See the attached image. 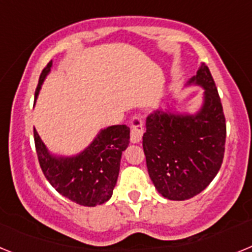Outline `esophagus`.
Returning a JSON list of instances; mask_svg holds the SVG:
<instances>
[{
	"label": "esophagus",
	"instance_id": "obj_1",
	"mask_svg": "<svg viewBox=\"0 0 252 252\" xmlns=\"http://www.w3.org/2000/svg\"><path fill=\"white\" fill-rule=\"evenodd\" d=\"M131 126V141L132 142H139L142 137V133H144V121L141 120V117H132L130 121Z\"/></svg>",
	"mask_w": 252,
	"mask_h": 252
}]
</instances>
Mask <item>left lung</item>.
<instances>
[{
  "mask_svg": "<svg viewBox=\"0 0 252 252\" xmlns=\"http://www.w3.org/2000/svg\"><path fill=\"white\" fill-rule=\"evenodd\" d=\"M189 83L204 88V103L194 116L161 110L146 119L142 148L154 186L162 197L184 201L208 187L221 168L226 119L221 98L207 65Z\"/></svg>",
  "mask_w": 252,
  "mask_h": 252,
  "instance_id": "left-lung-1",
  "label": "left lung"
}]
</instances>
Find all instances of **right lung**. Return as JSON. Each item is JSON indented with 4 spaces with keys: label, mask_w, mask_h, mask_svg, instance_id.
<instances>
[{
    "label": "right lung",
    "mask_w": 252,
    "mask_h": 252,
    "mask_svg": "<svg viewBox=\"0 0 252 252\" xmlns=\"http://www.w3.org/2000/svg\"><path fill=\"white\" fill-rule=\"evenodd\" d=\"M50 68L51 62H49L40 74L35 95ZM34 140L40 168L49 183L77 204L94 207L103 204L112 195L122 151L130 142V127L117 125L104 128L83 153L74 158L51 157L36 130H34Z\"/></svg>",
    "instance_id": "right-lung-1"
}]
</instances>
